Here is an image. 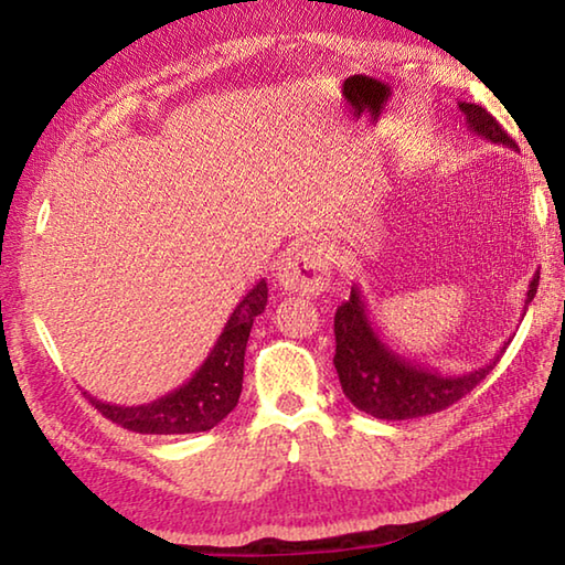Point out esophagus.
Instances as JSON below:
<instances>
[{"mask_svg": "<svg viewBox=\"0 0 565 565\" xmlns=\"http://www.w3.org/2000/svg\"><path fill=\"white\" fill-rule=\"evenodd\" d=\"M276 281L284 291L301 296H319L331 281V264L327 248L319 244L296 246L276 269Z\"/></svg>", "mask_w": 565, "mask_h": 565, "instance_id": "esophagus-1", "label": "esophagus"}]
</instances>
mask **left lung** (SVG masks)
Returning <instances> with one entry per match:
<instances>
[{"label": "left lung", "instance_id": "left-lung-1", "mask_svg": "<svg viewBox=\"0 0 565 565\" xmlns=\"http://www.w3.org/2000/svg\"><path fill=\"white\" fill-rule=\"evenodd\" d=\"M458 109L463 111L468 131L476 137L491 141V145L519 149L509 134L501 129V124L483 107L471 102H458ZM539 279L541 276L535 271L529 291H525L523 313L533 301L535 289H539ZM333 333H337L333 366H337L343 394L359 411L386 420L420 418L456 404L458 398L471 394L491 374L511 341H505L486 366L466 371V374H441L436 369L418 366L416 361L401 356L381 339L379 329L369 319L366 301H363L356 284L351 286L349 299L337 309Z\"/></svg>", "mask_w": 565, "mask_h": 565}]
</instances>
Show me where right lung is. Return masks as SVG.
Segmentation results:
<instances>
[{
	"label": "right lung",
	"mask_w": 565,
	"mask_h": 565,
	"mask_svg": "<svg viewBox=\"0 0 565 565\" xmlns=\"http://www.w3.org/2000/svg\"><path fill=\"white\" fill-rule=\"evenodd\" d=\"M266 299H269V286L262 279L236 303L224 331L218 333L214 349L209 351L202 366L194 371V376L171 394L139 406L107 404V401L87 394L92 406L114 424L137 434L177 436L214 428L218 420L232 414L238 396H242L246 341L254 319L266 309Z\"/></svg>",
	"instance_id": "obj_1"
}]
</instances>
